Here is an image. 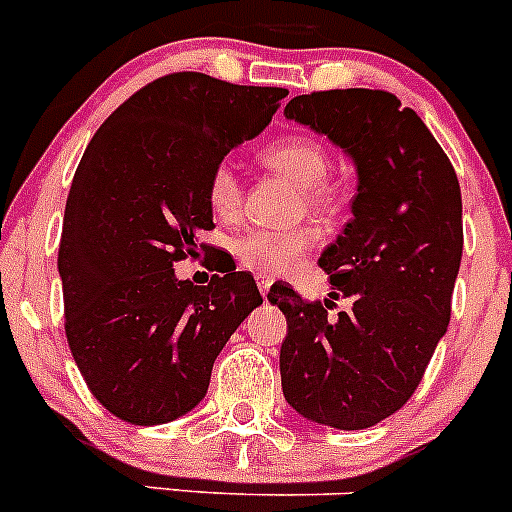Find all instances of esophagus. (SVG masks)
Masks as SVG:
<instances>
[{"instance_id":"obj_1","label":"esophagus","mask_w":512,"mask_h":512,"mask_svg":"<svg viewBox=\"0 0 512 512\" xmlns=\"http://www.w3.org/2000/svg\"><path fill=\"white\" fill-rule=\"evenodd\" d=\"M256 284H259V292L261 295H266L271 287V277H264V274H256Z\"/></svg>"}]
</instances>
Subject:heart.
<instances>
[{
  "instance_id": "obj_1",
  "label": "heart",
  "mask_w": 512,
  "mask_h": 512,
  "mask_svg": "<svg viewBox=\"0 0 512 512\" xmlns=\"http://www.w3.org/2000/svg\"><path fill=\"white\" fill-rule=\"evenodd\" d=\"M261 161L269 169L282 171L297 187H302L307 205L323 207L336 200L333 187L325 184L330 169L328 151L318 140L302 138V135L282 138L261 153ZM207 202H210V210L223 220L233 217L241 207V182L228 164L215 166V171L210 174ZM318 241L320 233L312 225L292 230L248 228L233 238V253L238 264L246 269L264 274V277H277V274L295 269L302 256L315 248Z\"/></svg>"
}]
</instances>
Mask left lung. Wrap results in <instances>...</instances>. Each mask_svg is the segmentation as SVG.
<instances>
[{
  "instance_id": "obj_1",
  "label": "left lung",
  "mask_w": 512,
  "mask_h": 512,
  "mask_svg": "<svg viewBox=\"0 0 512 512\" xmlns=\"http://www.w3.org/2000/svg\"><path fill=\"white\" fill-rule=\"evenodd\" d=\"M284 117L343 148L356 197L343 233L320 253L330 300L274 284L287 318L284 400L310 423L361 431L410 400L449 328L459 274L461 189L449 156L400 99L379 89L300 94ZM352 310L330 316L332 300Z\"/></svg>"
}]
</instances>
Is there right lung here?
I'll list each match as a JSON object with an SVG mask.
<instances>
[{
  "label": "right lung",
  "mask_w": 512,
  "mask_h": 512,
  "mask_svg": "<svg viewBox=\"0 0 512 512\" xmlns=\"http://www.w3.org/2000/svg\"><path fill=\"white\" fill-rule=\"evenodd\" d=\"M279 87H238L197 71L151 81L89 140L63 215L58 274L81 377L125 423L182 418L207 395L212 364L259 307L251 274L207 287L179 279L212 225L215 166L271 122Z\"/></svg>",
  "instance_id": "add662e5"
}]
</instances>
